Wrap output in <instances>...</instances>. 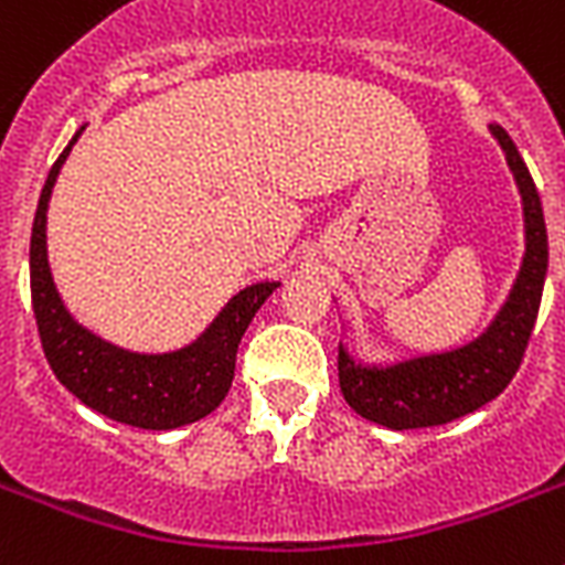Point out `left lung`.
I'll return each mask as SVG.
<instances>
[{"mask_svg":"<svg viewBox=\"0 0 565 565\" xmlns=\"http://www.w3.org/2000/svg\"><path fill=\"white\" fill-rule=\"evenodd\" d=\"M511 164L525 211V258L505 307L476 342L447 354L417 356L392 369H365L339 348V388L348 406L388 429L441 426L481 409L505 392L520 369L543 298L548 237L534 179L499 124L490 127Z\"/></svg>","mask_w":565,"mask_h":565,"instance_id":"obj_1","label":"left lung"}]
</instances>
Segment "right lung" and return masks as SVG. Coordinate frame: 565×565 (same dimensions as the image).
<instances>
[{"label":"right lung","mask_w":565,"mask_h":565,"mask_svg":"<svg viewBox=\"0 0 565 565\" xmlns=\"http://www.w3.org/2000/svg\"><path fill=\"white\" fill-rule=\"evenodd\" d=\"M81 136V132H77ZM57 156L36 203L31 228V305L43 354L54 377L89 409L139 429H177L214 412L235 377V356L252 316L273 296L275 281L237 292L194 345L173 354H130L72 319L54 290L45 258V209L68 150Z\"/></svg>","instance_id":"right-lung-1"}]
</instances>
